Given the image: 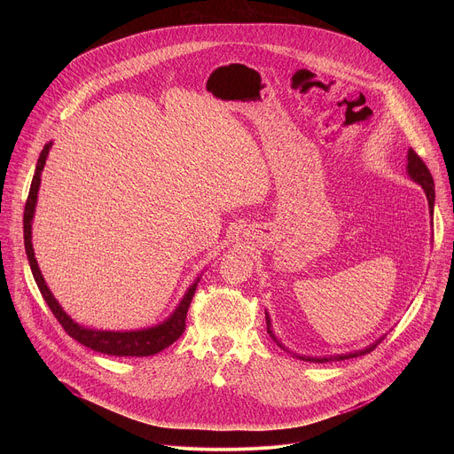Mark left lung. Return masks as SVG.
Returning <instances> with one entry per match:
<instances>
[{
    "label": "left lung",
    "mask_w": 454,
    "mask_h": 454,
    "mask_svg": "<svg viewBox=\"0 0 454 454\" xmlns=\"http://www.w3.org/2000/svg\"><path fill=\"white\" fill-rule=\"evenodd\" d=\"M408 174H410V177H411L413 181H417L419 184H422V188H424V192H426L427 203H429V214H433V207H434V183H433V176H431L427 165L422 161V158H420L413 149L408 151ZM266 323H268V333H270L271 338L277 341V345H278L280 348L287 350V348L275 338V334H273V331H271V321H270L268 312H266ZM380 341H382V340H379L377 343L370 345V347L364 348V350H359V352H354V354H345V356H336V357H305V356H296V357H298V359H303V361H314V363H327V361H331V359L343 361V359H350V357H357V356H364V354L372 352ZM287 352H289V350H287ZM293 356H294V354H293Z\"/></svg>",
    "instance_id": "1"
}]
</instances>
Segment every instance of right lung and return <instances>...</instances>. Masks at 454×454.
<instances>
[{
  "mask_svg": "<svg viewBox=\"0 0 454 454\" xmlns=\"http://www.w3.org/2000/svg\"><path fill=\"white\" fill-rule=\"evenodd\" d=\"M50 147H51V142L46 144L43 147L41 154H39L35 174H34L30 192H28V200H27V205H25V214H23V231H25L27 256H28L32 275L35 278V284H37L46 305L50 307V310L53 312L57 321L60 323V327L68 333V336H72L75 341H79L81 345H84V347H88L95 352L107 354V356H120V357H123V356L125 357L127 356L145 357V356H154V354L161 352L163 348L172 345L176 340H179V336L184 333L186 312H188L190 301L193 298V293H196V289H198V282L186 291L179 307L174 310V314L167 321L161 323V325L153 327V329H144V331H131V333L93 331V329H86V327L79 325V323H75L67 312L60 309L57 300L50 293L48 286L44 284V278H43V275L37 268V261H35L34 247H32V217H34L35 201H37L41 172H43V167L46 163V156H48Z\"/></svg>",
  "mask_w": 454,
  "mask_h": 454,
  "instance_id": "1",
  "label": "right lung"
}]
</instances>
